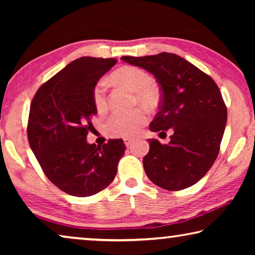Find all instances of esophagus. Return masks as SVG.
I'll return each instance as SVG.
<instances>
[{"label":"esophagus","mask_w":255,"mask_h":255,"mask_svg":"<svg viewBox=\"0 0 255 255\" xmlns=\"http://www.w3.org/2000/svg\"><path fill=\"white\" fill-rule=\"evenodd\" d=\"M132 143H133L132 139H129V138H126V139H125V145H126L127 147L128 146H130Z\"/></svg>","instance_id":"obj_1"}]
</instances>
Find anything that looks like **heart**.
<instances>
[{"label":"heart","instance_id":"obj_1","mask_svg":"<svg viewBox=\"0 0 255 255\" xmlns=\"http://www.w3.org/2000/svg\"><path fill=\"white\" fill-rule=\"evenodd\" d=\"M112 81L117 82L136 93V102L146 109H154L158 103V93L154 88L153 76L139 67L125 66L115 71ZM92 100L98 112H105L108 107L107 82L98 81L92 91ZM147 123V116L140 109L129 114L115 112L106 123V132L111 137L131 138L139 132L140 128Z\"/></svg>","mask_w":255,"mask_h":255}]
</instances>
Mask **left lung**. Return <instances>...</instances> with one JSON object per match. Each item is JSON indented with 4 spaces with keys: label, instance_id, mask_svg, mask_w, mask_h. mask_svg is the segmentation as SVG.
Segmentation results:
<instances>
[{
    "label": "left lung",
    "instance_id": "8db88e82",
    "mask_svg": "<svg viewBox=\"0 0 255 255\" xmlns=\"http://www.w3.org/2000/svg\"><path fill=\"white\" fill-rule=\"evenodd\" d=\"M122 59L149 72L159 84L161 105L150 130L159 135L167 129L173 132L169 144L148 140L149 152L143 159L146 175L171 191L196 184L217 158L227 122V108L217 84L175 54Z\"/></svg>",
    "mask_w": 255,
    "mask_h": 255
}]
</instances>
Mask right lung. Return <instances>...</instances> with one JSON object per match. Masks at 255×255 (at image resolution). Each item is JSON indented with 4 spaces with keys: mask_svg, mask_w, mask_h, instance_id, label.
<instances>
[{
    "mask_svg": "<svg viewBox=\"0 0 255 255\" xmlns=\"http://www.w3.org/2000/svg\"><path fill=\"white\" fill-rule=\"evenodd\" d=\"M116 63L115 58L73 60L40 86L30 106V147L50 182L71 196L89 197L107 188L126 150L123 139L103 146L86 141L98 114L93 88Z\"/></svg>",
    "mask_w": 255,
    "mask_h": 255,
    "instance_id": "1",
    "label": "right lung"
}]
</instances>
